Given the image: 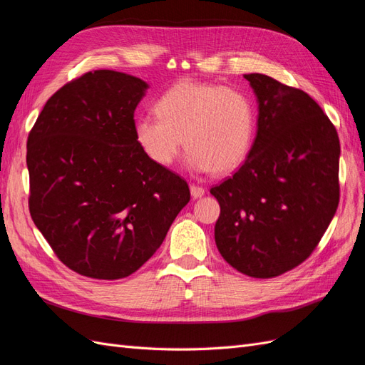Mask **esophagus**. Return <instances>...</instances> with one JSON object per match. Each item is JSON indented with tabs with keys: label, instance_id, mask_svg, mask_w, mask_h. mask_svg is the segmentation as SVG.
<instances>
[{
	"label": "esophagus",
	"instance_id": "esophagus-1",
	"mask_svg": "<svg viewBox=\"0 0 365 365\" xmlns=\"http://www.w3.org/2000/svg\"><path fill=\"white\" fill-rule=\"evenodd\" d=\"M190 193H192V196L195 197H201V196H204V193H205V190H204V187H201V185H196V184H190Z\"/></svg>",
	"mask_w": 365,
	"mask_h": 365
}]
</instances>
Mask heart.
<instances>
[{"mask_svg": "<svg viewBox=\"0 0 365 365\" xmlns=\"http://www.w3.org/2000/svg\"><path fill=\"white\" fill-rule=\"evenodd\" d=\"M157 115L135 121L138 145L160 165H170L184 146L197 172L225 173L245 160L254 137V108L237 88L182 81L155 103Z\"/></svg>", "mask_w": 365, "mask_h": 365, "instance_id": "heart-1", "label": "heart"}]
</instances>
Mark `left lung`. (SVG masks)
I'll list each match as a JSON object with an SVG mask.
<instances>
[{"label":"left lung","instance_id":"1","mask_svg":"<svg viewBox=\"0 0 365 365\" xmlns=\"http://www.w3.org/2000/svg\"><path fill=\"white\" fill-rule=\"evenodd\" d=\"M259 101L257 135L233 176L212 187L216 247L231 267L272 279L303 263L339 202V138L307 93L244 74Z\"/></svg>","mask_w":365,"mask_h":365}]
</instances>
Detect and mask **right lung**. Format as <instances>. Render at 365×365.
<instances>
[{"label":"right lung","instance_id":"add662e5","mask_svg":"<svg viewBox=\"0 0 365 365\" xmlns=\"http://www.w3.org/2000/svg\"><path fill=\"white\" fill-rule=\"evenodd\" d=\"M146 88L125 73L88 71L48 98L27 138L30 216L58 259L85 277L134 274L190 201L184 178L137 141Z\"/></svg>","mask_w":365,"mask_h":365}]
</instances>
